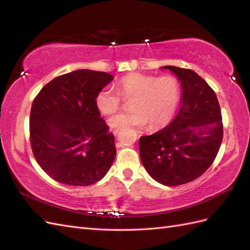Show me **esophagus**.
Listing matches in <instances>:
<instances>
[{
  "instance_id": "34e87169",
  "label": "esophagus",
  "mask_w": 250,
  "mask_h": 250,
  "mask_svg": "<svg viewBox=\"0 0 250 250\" xmlns=\"http://www.w3.org/2000/svg\"><path fill=\"white\" fill-rule=\"evenodd\" d=\"M119 130H120V129H118V128H115V129H112V133L115 134V135H117V134L119 133Z\"/></svg>"
}]
</instances>
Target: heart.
<instances>
[{
  "label": "heart",
  "instance_id": "obj_1",
  "mask_svg": "<svg viewBox=\"0 0 250 250\" xmlns=\"http://www.w3.org/2000/svg\"><path fill=\"white\" fill-rule=\"evenodd\" d=\"M116 89L103 87L95 97L97 109L103 115L116 112L124 99H131V111L120 112L109 119V125L122 129L144 127L150 123L152 129L167 126L178 108L181 96L179 80L173 75L129 73L117 82Z\"/></svg>",
  "mask_w": 250,
  "mask_h": 250
}]
</instances>
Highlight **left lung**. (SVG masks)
<instances>
[{
    "label": "left lung",
    "instance_id": "obj_1",
    "mask_svg": "<svg viewBox=\"0 0 250 250\" xmlns=\"http://www.w3.org/2000/svg\"><path fill=\"white\" fill-rule=\"evenodd\" d=\"M183 86L181 106L162 130L140 138V157L149 175L173 187L198 178L214 163L223 139L217 96L203 78L188 69L166 65Z\"/></svg>",
    "mask_w": 250,
    "mask_h": 250
}]
</instances>
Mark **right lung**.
<instances>
[{"instance_id": "obj_1", "label": "right lung", "mask_w": 250, "mask_h": 250, "mask_svg": "<svg viewBox=\"0 0 250 250\" xmlns=\"http://www.w3.org/2000/svg\"><path fill=\"white\" fill-rule=\"evenodd\" d=\"M110 74L77 70L51 80L34 98L30 144L36 162L58 183L89 186L115 161V137L95 105Z\"/></svg>"}]
</instances>
